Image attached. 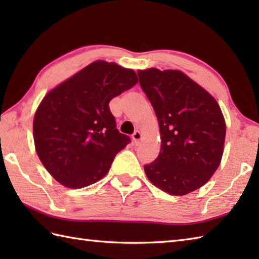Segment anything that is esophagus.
I'll return each mask as SVG.
<instances>
[{
    "label": "esophagus",
    "instance_id": "34e87169",
    "mask_svg": "<svg viewBox=\"0 0 259 259\" xmlns=\"http://www.w3.org/2000/svg\"><path fill=\"white\" fill-rule=\"evenodd\" d=\"M133 139H134V142L136 145H139L140 144V140L142 139V134L140 133L139 130H137L136 133L133 135Z\"/></svg>",
    "mask_w": 259,
    "mask_h": 259
}]
</instances>
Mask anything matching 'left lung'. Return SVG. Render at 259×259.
I'll use <instances>...</instances> for the list:
<instances>
[{
	"label": "left lung",
	"mask_w": 259,
	"mask_h": 259,
	"mask_svg": "<svg viewBox=\"0 0 259 259\" xmlns=\"http://www.w3.org/2000/svg\"><path fill=\"white\" fill-rule=\"evenodd\" d=\"M160 131V152L146 164L147 178L172 196L200 188L221 164L226 122L210 93L179 70H139Z\"/></svg>",
	"instance_id": "left-lung-1"
}]
</instances>
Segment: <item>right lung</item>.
<instances>
[{"instance_id": "add662e5", "label": "right lung", "mask_w": 259, "mask_h": 259, "mask_svg": "<svg viewBox=\"0 0 259 259\" xmlns=\"http://www.w3.org/2000/svg\"><path fill=\"white\" fill-rule=\"evenodd\" d=\"M138 82L133 69L103 60L87 65L49 91L33 119L35 151L45 168L71 189L96 184L129 144L109 102Z\"/></svg>"}]
</instances>
